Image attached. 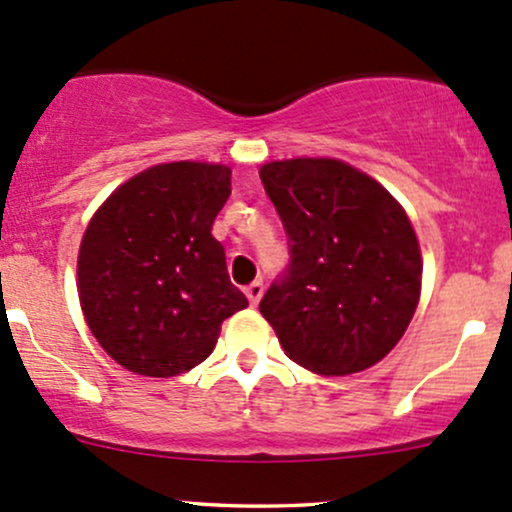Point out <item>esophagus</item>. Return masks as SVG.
Returning a JSON list of instances; mask_svg holds the SVG:
<instances>
[{
  "mask_svg": "<svg viewBox=\"0 0 512 512\" xmlns=\"http://www.w3.org/2000/svg\"><path fill=\"white\" fill-rule=\"evenodd\" d=\"M245 294H247V299H250V304H252V306H257V304H260L262 294H265V284H262V282H252V284H247V287H245Z\"/></svg>",
  "mask_w": 512,
  "mask_h": 512,
  "instance_id": "obj_1",
  "label": "esophagus"
}]
</instances>
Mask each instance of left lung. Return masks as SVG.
<instances>
[{
	"instance_id": "obj_1",
	"label": "left lung",
	"mask_w": 512,
	"mask_h": 512,
	"mask_svg": "<svg viewBox=\"0 0 512 512\" xmlns=\"http://www.w3.org/2000/svg\"><path fill=\"white\" fill-rule=\"evenodd\" d=\"M289 265L260 301L284 353L321 375L383 360L410 326L422 255L410 218L378 181L336 159L260 169Z\"/></svg>"
}]
</instances>
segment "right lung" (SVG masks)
I'll use <instances>...</instances> for the list:
<instances>
[{
  "mask_svg": "<svg viewBox=\"0 0 512 512\" xmlns=\"http://www.w3.org/2000/svg\"><path fill=\"white\" fill-rule=\"evenodd\" d=\"M230 169L174 161L122 184L93 215L78 255L85 321L122 368L186 373L213 353L220 324L245 309L211 235Z\"/></svg>",
  "mask_w": 512,
  "mask_h": 512,
  "instance_id": "obj_1",
  "label": "right lung"
}]
</instances>
